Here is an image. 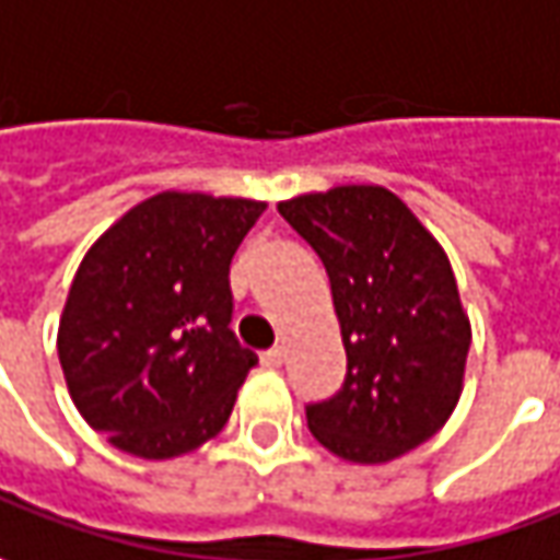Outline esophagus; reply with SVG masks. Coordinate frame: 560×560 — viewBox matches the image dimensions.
Instances as JSON below:
<instances>
[{"mask_svg": "<svg viewBox=\"0 0 560 560\" xmlns=\"http://www.w3.org/2000/svg\"><path fill=\"white\" fill-rule=\"evenodd\" d=\"M259 360H262V366H266V370H279L281 363H284V351H281V348H272V351L262 353Z\"/></svg>", "mask_w": 560, "mask_h": 560, "instance_id": "esophagus-1", "label": "esophagus"}]
</instances>
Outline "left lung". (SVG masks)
Masks as SVG:
<instances>
[{"label": "left lung", "instance_id": "obj_1", "mask_svg": "<svg viewBox=\"0 0 560 560\" xmlns=\"http://www.w3.org/2000/svg\"><path fill=\"white\" fill-rule=\"evenodd\" d=\"M319 254L348 378L306 407L313 439L351 464H388L448 423L464 392L470 316L445 247L382 184H341L279 203Z\"/></svg>", "mask_w": 560, "mask_h": 560}]
</instances>
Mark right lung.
I'll use <instances>...</instances> for the list:
<instances>
[{
	"instance_id": "right-lung-1",
	"label": "right lung",
	"mask_w": 560,
	"mask_h": 560,
	"mask_svg": "<svg viewBox=\"0 0 560 560\" xmlns=\"http://www.w3.org/2000/svg\"><path fill=\"white\" fill-rule=\"evenodd\" d=\"M262 209V200L162 190L90 244L56 348L78 413L112 448L172 460L229 423L259 363L229 328V266Z\"/></svg>"
}]
</instances>
